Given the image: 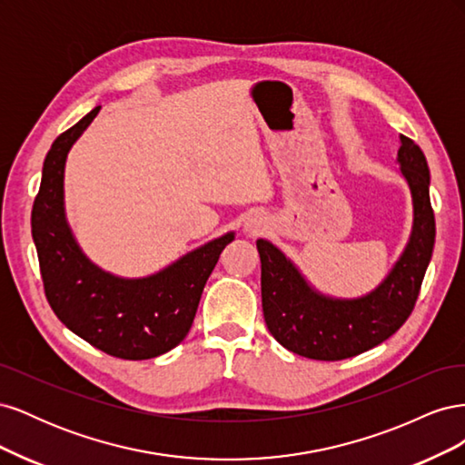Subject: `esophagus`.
Segmentation results:
<instances>
[{
  "instance_id": "esophagus-1",
  "label": "esophagus",
  "mask_w": 465,
  "mask_h": 465,
  "mask_svg": "<svg viewBox=\"0 0 465 465\" xmlns=\"http://www.w3.org/2000/svg\"><path fill=\"white\" fill-rule=\"evenodd\" d=\"M267 224L270 223H267V217L263 213H252L244 223V231L248 234H260L267 231Z\"/></svg>"
}]
</instances>
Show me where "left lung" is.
Masks as SVG:
<instances>
[{
	"label": "left lung",
	"mask_w": 465,
	"mask_h": 465,
	"mask_svg": "<svg viewBox=\"0 0 465 465\" xmlns=\"http://www.w3.org/2000/svg\"><path fill=\"white\" fill-rule=\"evenodd\" d=\"M396 163L411 195V232L396 263L367 294L341 299L322 292L285 252L265 238L256 241L267 330L292 353L316 361L355 357L386 341L410 318L434 246L430 173L423 151L405 135Z\"/></svg>",
	"instance_id": "left-lung-1"
}]
</instances>
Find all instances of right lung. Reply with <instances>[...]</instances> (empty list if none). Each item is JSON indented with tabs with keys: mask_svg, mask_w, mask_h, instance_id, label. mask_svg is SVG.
I'll return each mask as SVG.
<instances>
[{
	"mask_svg": "<svg viewBox=\"0 0 465 465\" xmlns=\"http://www.w3.org/2000/svg\"><path fill=\"white\" fill-rule=\"evenodd\" d=\"M98 112L101 106L52 143L33 205V241L46 299L65 328L112 357L153 359L188 335L203 287L234 231L145 277H122L96 265L67 223L64 176L69 151Z\"/></svg>",
	"mask_w": 465,
	"mask_h": 465,
	"instance_id": "right-lung-1",
	"label": "right lung"
}]
</instances>
